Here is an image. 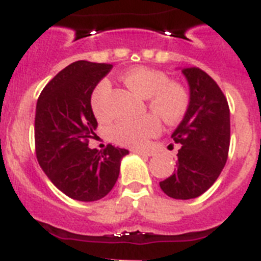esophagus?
Returning <instances> with one entry per match:
<instances>
[{"label":"esophagus","instance_id":"esophagus-1","mask_svg":"<svg viewBox=\"0 0 261 261\" xmlns=\"http://www.w3.org/2000/svg\"><path fill=\"white\" fill-rule=\"evenodd\" d=\"M132 152L136 153V154H140V155H152V153H150V152H145V150H140V149H133Z\"/></svg>","mask_w":261,"mask_h":261}]
</instances>
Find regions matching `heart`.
Instances as JSON below:
<instances>
[{
    "label": "heart",
    "mask_w": 261,
    "mask_h": 261,
    "mask_svg": "<svg viewBox=\"0 0 261 261\" xmlns=\"http://www.w3.org/2000/svg\"><path fill=\"white\" fill-rule=\"evenodd\" d=\"M122 80L133 92L146 99L149 108L169 124L178 122L188 112L190 103L188 91L181 84L169 82V77L164 72L146 67H137L124 73ZM108 82L101 80L91 95V108L99 119H104L108 115ZM160 130V119L153 113H149L137 120H122L117 122L111 130V136L117 144L142 148Z\"/></svg>",
    "instance_id": "obj_1"
}]
</instances>
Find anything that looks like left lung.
Wrapping results in <instances>:
<instances>
[{
	"mask_svg": "<svg viewBox=\"0 0 261 261\" xmlns=\"http://www.w3.org/2000/svg\"><path fill=\"white\" fill-rule=\"evenodd\" d=\"M190 88L189 109L171 139L181 144L177 169L162 191L174 199L202 195L223 170L230 149V108L215 80L198 67L184 68Z\"/></svg>",
	"mask_w": 261,
	"mask_h": 261,
	"instance_id": "1",
	"label": "left lung"
}]
</instances>
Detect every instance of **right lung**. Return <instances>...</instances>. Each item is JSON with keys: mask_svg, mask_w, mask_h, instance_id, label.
<instances>
[{"mask_svg": "<svg viewBox=\"0 0 261 261\" xmlns=\"http://www.w3.org/2000/svg\"><path fill=\"white\" fill-rule=\"evenodd\" d=\"M112 64L77 61L43 88L35 111V153L42 170L72 199L93 202L115 186L126 149L111 144L104 150L88 148L97 121L91 95Z\"/></svg>", "mask_w": 261, "mask_h": 261, "instance_id": "right-lung-1", "label": "right lung"}]
</instances>
